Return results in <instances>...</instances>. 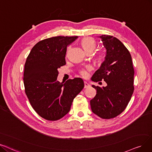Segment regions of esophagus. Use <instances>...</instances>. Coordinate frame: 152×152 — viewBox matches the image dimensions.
I'll list each match as a JSON object with an SVG mask.
<instances>
[{"label": "esophagus", "mask_w": 152, "mask_h": 152, "mask_svg": "<svg viewBox=\"0 0 152 152\" xmlns=\"http://www.w3.org/2000/svg\"><path fill=\"white\" fill-rule=\"evenodd\" d=\"M90 87V86L87 82H84V88H88Z\"/></svg>", "instance_id": "34e87169"}]
</instances>
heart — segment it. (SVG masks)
Segmentation results:
<instances>
[{"label": "heart", "mask_w": 152, "mask_h": 152, "mask_svg": "<svg viewBox=\"0 0 152 152\" xmlns=\"http://www.w3.org/2000/svg\"><path fill=\"white\" fill-rule=\"evenodd\" d=\"M81 45L83 50L86 53H92L96 47V40L91 37L83 38L81 41ZM95 61L99 64L103 62L105 59V53L102 50L96 52L95 57ZM80 74L82 77H86L87 75V69H82L80 71Z\"/></svg>", "instance_id": "heart-1"}]
</instances>
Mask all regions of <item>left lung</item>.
<instances>
[{
    "instance_id": "left-lung-1",
    "label": "left lung",
    "mask_w": 152,
    "mask_h": 152,
    "mask_svg": "<svg viewBox=\"0 0 152 152\" xmlns=\"http://www.w3.org/2000/svg\"><path fill=\"white\" fill-rule=\"evenodd\" d=\"M100 37L107 50L105 60L91 79L95 82L104 80L107 86H92L96 94L90 106L97 116L110 119L122 113L129 104L134 91V69L130 53L122 42L109 35Z\"/></svg>"
}]
</instances>
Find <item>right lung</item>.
<instances>
[{"instance_id":"1","label":"right lung","mask_w":152,"mask_h":152,"mask_svg":"<svg viewBox=\"0 0 152 152\" xmlns=\"http://www.w3.org/2000/svg\"><path fill=\"white\" fill-rule=\"evenodd\" d=\"M78 36H57L39 41L24 66L25 92L34 110L43 118L58 120L70 110L75 97L84 87L80 78L57 81L58 69L66 64L67 47Z\"/></svg>"}]
</instances>
